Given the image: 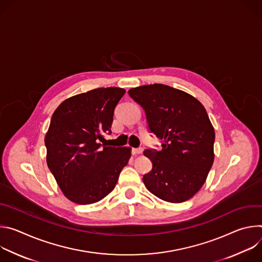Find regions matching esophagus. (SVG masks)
<instances>
[{
    "label": "esophagus",
    "mask_w": 262,
    "mask_h": 262,
    "mask_svg": "<svg viewBox=\"0 0 262 262\" xmlns=\"http://www.w3.org/2000/svg\"><path fill=\"white\" fill-rule=\"evenodd\" d=\"M132 152H133V155H141L143 152V148H141V147L133 148L132 149Z\"/></svg>",
    "instance_id": "esophagus-1"
}]
</instances>
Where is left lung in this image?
<instances>
[{
	"label": "left lung",
	"instance_id": "obj_1",
	"mask_svg": "<svg viewBox=\"0 0 262 262\" xmlns=\"http://www.w3.org/2000/svg\"><path fill=\"white\" fill-rule=\"evenodd\" d=\"M128 94L143 107L149 132L162 144L159 151H144L152 163L143 176L145 186L168 202L189 200L201 189L214 159V129L205 107L194 96L163 84L133 88Z\"/></svg>",
	"mask_w": 262,
	"mask_h": 262
}]
</instances>
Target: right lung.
Instances as JSON below:
<instances>
[{"instance_id":"obj_1","label":"right lung","mask_w":262,"mask_h":262,"mask_svg":"<svg viewBox=\"0 0 262 262\" xmlns=\"http://www.w3.org/2000/svg\"><path fill=\"white\" fill-rule=\"evenodd\" d=\"M122 88H97L64 100L46 135L47 163L64 195L91 204L114 190L130 158L129 147L104 144Z\"/></svg>"}]
</instances>
